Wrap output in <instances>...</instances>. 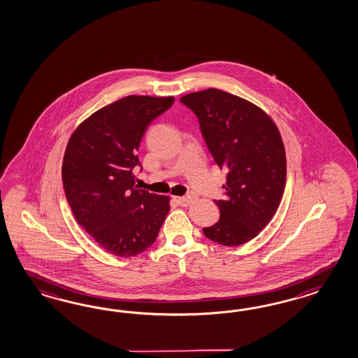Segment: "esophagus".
I'll return each instance as SVG.
<instances>
[{
	"instance_id": "34e87169",
	"label": "esophagus",
	"mask_w": 358,
	"mask_h": 358,
	"mask_svg": "<svg viewBox=\"0 0 358 358\" xmlns=\"http://www.w3.org/2000/svg\"><path fill=\"white\" fill-rule=\"evenodd\" d=\"M174 199L177 201V203L178 205H181V206H189L192 202H193V196H190V195H187V196H174Z\"/></svg>"
}]
</instances>
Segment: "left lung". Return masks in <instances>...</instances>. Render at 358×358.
<instances>
[{
	"label": "left lung",
	"instance_id": "1",
	"mask_svg": "<svg viewBox=\"0 0 358 358\" xmlns=\"http://www.w3.org/2000/svg\"><path fill=\"white\" fill-rule=\"evenodd\" d=\"M199 122L219 168L227 171L220 217L203 228L207 238L236 247L256 238L280 206L286 184V155L271 117L244 98L214 87L180 98Z\"/></svg>",
	"mask_w": 358,
	"mask_h": 358
}]
</instances>
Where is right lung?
<instances>
[{
    "label": "right lung",
    "mask_w": 358,
    "mask_h": 358,
    "mask_svg": "<svg viewBox=\"0 0 358 358\" xmlns=\"http://www.w3.org/2000/svg\"><path fill=\"white\" fill-rule=\"evenodd\" d=\"M173 97L127 96L84 120L65 148L62 178L77 223L103 250L132 257L150 248L169 213V196L138 189L132 169L152 120Z\"/></svg>",
    "instance_id": "right-lung-1"
}]
</instances>
